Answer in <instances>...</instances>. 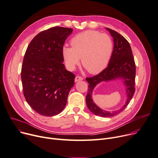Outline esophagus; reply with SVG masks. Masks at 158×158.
I'll return each instance as SVG.
<instances>
[{
	"instance_id": "34e87169",
	"label": "esophagus",
	"mask_w": 158,
	"mask_h": 158,
	"mask_svg": "<svg viewBox=\"0 0 158 158\" xmlns=\"http://www.w3.org/2000/svg\"><path fill=\"white\" fill-rule=\"evenodd\" d=\"M82 79H83L82 77H80V76H76V78H75V82H78V81H82Z\"/></svg>"
}]
</instances>
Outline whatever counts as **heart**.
<instances>
[{
    "mask_svg": "<svg viewBox=\"0 0 158 158\" xmlns=\"http://www.w3.org/2000/svg\"><path fill=\"white\" fill-rule=\"evenodd\" d=\"M72 47L63 46L61 54L67 67L74 70L80 64L90 73L98 74L107 67L111 58L114 44L106 34L95 30H86L73 37Z\"/></svg>",
    "mask_w": 158,
    "mask_h": 158,
    "instance_id": "b5f03b06",
    "label": "heart"
}]
</instances>
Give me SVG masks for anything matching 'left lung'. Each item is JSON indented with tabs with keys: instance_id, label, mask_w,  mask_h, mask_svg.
<instances>
[{
	"instance_id": "obj_1",
	"label": "left lung",
	"mask_w": 158,
	"mask_h": 158,
	"mask_svg": "<svg viewBox=\"0 0 158 158\" xmlns=\"http://www.w3.org/2000/svg\"><path fill=\"white\" fill-rule=\"evenodd\" d=\"M113 37L114 49L112 55L107 67L98 75L87 77L89 83L88 91L86 97V102L88 109L94 114L103 118H109L116 115L127 107L135 93V79L136 67L132 51L128 40L117 31L109 28ZM117 79L123 81L126 89L127 101L121 109L114 111H106L100 109L92 100V91L96 85L101 81H108Z\"/></svg>"
}]
</instances>
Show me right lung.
<instances>
[{
  "label": "right lung",
  "instance_id": "add662e5",
  "mask_svg": "<svg viewBox=\"0 0 158 158\" xmlns=\"http://www.w3.org/2000/svg\"><path fill=\"white\" fill-rule=\"evenodd\" d=\"M72 28L52 27L38 34L29 44L22 67L23 94L29 106L44 116L64 109L75 75L63 64L61 49Z\"/></svg>",
  "mask_w": 158,
  "mask_h": 158
}]
</instances>
